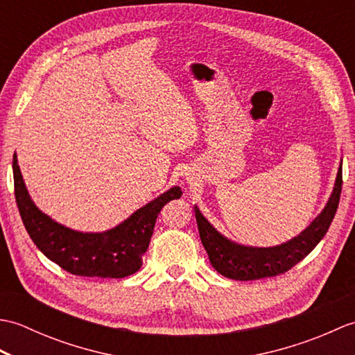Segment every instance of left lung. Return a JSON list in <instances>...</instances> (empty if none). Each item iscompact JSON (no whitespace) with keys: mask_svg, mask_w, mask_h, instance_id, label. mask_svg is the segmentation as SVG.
<instances>
[{"mask_svg":"<svg viewBox=\"0 0 355 355\" xmlns=\"http://www.w3.org/2000/svg\"><path fill=\"white\" fill-rule=\"evenodd\" d=\"M340 193L342 164L337 172L334 191L325 209L297 236L275 247H248L233 243L223 236L195 206L200 238L209 254L210 263L218 273L235 281H254V279L273 277L285 273L302 261L306 254H310L313 248L327 235L337 212Z\"/></svg>","mask_w":355,"mask_h":355,"instance_id":"8db88e82","label":"left lung"}]
</instances>
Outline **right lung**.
I'll return each mask as SVG.
<instances>
[{
    "instance_id": "obj_1",
    "label": "right lung",
    "mask_w": 355,
    "mask_h": 355,
    "mask_svg": "<svg viewBox=\"0 0 355 355\" xmlns=\"http://www.w3.org/2000/svg\"><path fill=\"white\" fill-rule=\"evenodd\" d=\"M12 166L15 198L30 238L50 261L76 276L119 279L139 271L158 214L166 202L182 197V189L173 186L114 229L101 233L76 232L35 206L22 180L17 154H13Z\"/></svg>"
}]
</instances>
